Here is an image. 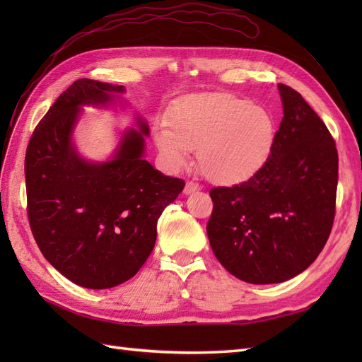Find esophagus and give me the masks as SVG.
I'll return each instance as SVG.
<instances>
[{
    "mask_svg": "<svg viewBox=\"0 0 362 362\" xmlns=\"http://www.w3.org/2000/svg\"><path fill=\"white\" fill-rule=\"evenodd\" d=\"M201 189V185H199V183H196V182H187V185H185V189H183V193L185 194H193V193H196V191H199Z\"/></svg>",
    "mask_w": 362,
    "mask_h": 362,
    "instance_id": "34e87169",
    "label": "esophagus"
}]
</instances>
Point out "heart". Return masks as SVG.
<instances>
[{
	"label": "heart",
	"instance_id": "heart-1",
	"mask_svg": "<svg viewBox=\"0 0 362 362\" xmlns=\"http://www.w3.org/2000/svg\"><path fill=\"white\" fill-rule=\"evenodd\" d=\"M153 141L165 163L179 169L197 149L202 174L218 185H240L255 177L271 158L276 122L266 107L228 93L187 96L168 112Z\"/></svg>",
	"mask_w": 362,
	"mask_h": 362
}]
</instances>
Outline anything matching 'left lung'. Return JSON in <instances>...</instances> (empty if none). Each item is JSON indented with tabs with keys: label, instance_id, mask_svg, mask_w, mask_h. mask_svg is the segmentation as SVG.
<instances>
[{
	"label": "left lung",
	"instance_id": "1",
	"mask_svg": "<svg viewBox=\"0 0 362 362\" xmlns=\"http://www.w3.org/2000/svg\"><path fill=\"white\" fill-rule=\"evenodd\" d=\"M283 119L271 158L250 180L210 191L206 224L219 263L253 284L281 283L308 269L332 232L337 151L298 91L279 83Z\"/></svg>",
	"mask_w": 362,
	"mask_h": 362
}]
</instances>
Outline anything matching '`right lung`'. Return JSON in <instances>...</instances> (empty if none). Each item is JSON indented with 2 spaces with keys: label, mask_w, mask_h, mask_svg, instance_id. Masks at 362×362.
<instances>
[{
  "label": "right lung",
  "mask_w": 362,
  "mask_h": 362,
  "mask_svg": "<svg viewBox=\"0 0 362 362\" xmlns=\"http://www.w3.org/2000/svg\"><path fill=\"white\" fill-rule=\"evenodd\" d=\"M126 88L79 79L38 122L26 149L28 218L43 257L88 289L118 286L140 271L157 240V221L185 182L144 160L149 126L121 134L113 156L90 161L73 141L82 107H110Z\"/></svg>",
  "instance_id": "add662e5"
}]
</instances>
